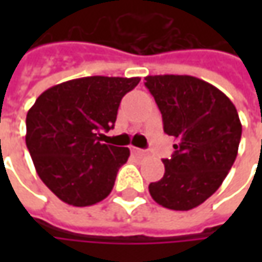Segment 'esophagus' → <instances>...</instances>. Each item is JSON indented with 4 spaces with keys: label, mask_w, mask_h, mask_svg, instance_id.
<instances>
[{
    "label": "esophagus",
    "mask_w": 262,
    "mask_h": 262,
    "mask_svg": "<svg viewBox=\"0 0 262 262\" xmlns=\"http://www.w3.org/2000/svg\"><path fill=\"white\" fill-rule=\"evenodd\" d=\"M133 153H134L136 156H146L147 155L146 150H141V148H137V147H133Z\"/></svg>",
    "instance_id": "34e87169"
}]
</instances>
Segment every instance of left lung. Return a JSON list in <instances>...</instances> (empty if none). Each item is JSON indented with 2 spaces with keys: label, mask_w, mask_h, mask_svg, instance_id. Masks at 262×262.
Returning <instances> with one entry per match:
<instances>
[{
  "label": "left lung",
  "mask_w": 262,
  "mask_h": 262,
  "mask_svg": "<svg viewBox=\"0 0 262 262\" xmlns=\"http://www.w3.org/2000/svg\"><path fill=\"white\" fill-rule=\"evenodd\" d=\"M146 87L173 137V155L163 159L165 175L148 191L157 204L188 211L211 196L237 156L242 124L223 92L192 76H147Z\"/></svg>",
  "instance_id": "8db88e82"
}]
</instances>
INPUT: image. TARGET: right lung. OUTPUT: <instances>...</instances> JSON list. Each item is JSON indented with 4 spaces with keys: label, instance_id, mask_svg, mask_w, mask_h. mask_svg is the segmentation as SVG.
Here are the masks:
<instances>
[{
    "label": "right lung",
    "instance_id": "right-lung-1",
    "mask_svg": "<svg viewBox=\"0 0 262 262\" xmlns=\"http://www.w3.org/2000/svg\"><path fill=\"white\" fill-rule=\"evenodd\" d=\"M140 80H68L45 90L29 109L26 146L39 178L61 201L87 207L111 194L129 148L100 143L102 131L114 128L121 99Z\"/></svg>",
    "mask_w": 262,
    "mask_h": 262
}]
</instances>
